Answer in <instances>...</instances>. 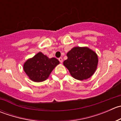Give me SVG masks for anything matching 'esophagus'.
<instances>
[{
	"instance_id": "1",
	"label": "esophagus",
	"mask_w": 121,
	"mask_h": 121,
	"mask_svg": "<svg viewBox=\"0 0 121 121\" xmlns=\"http://www.w3.org/2000/svg\"><path fill=\"white\" fill-rule=\"evenodd\" d=\"M58 60H59V61L61 63H63V58H62V57H60V58H58Z\"/></svg>"
}]
</instances>
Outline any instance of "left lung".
I'll return each instance as SVG.
<instances>
[{
	"label": "left lung",
	"instance_id": "obj_1",
	"mask_svg": "<svg viewBox=\"0 0 121 121\" xmlns=\"http://www.w3.org/2000/svg\"><path fill=\"white\" fill-rule=\"evenodd\" d=\"M67 56L68 58L63 64L77 80H84L91 77L97 69V55L87 47H74Z\"/></svg>",
	"mask_w": 121,
	"mask_h": 121
}]
</instances>
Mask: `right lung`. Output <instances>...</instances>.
Wrapping results in <instances>:
<instances>
[{
  "label": "right lung",
  "mask_w": 121,
  "mask_h": 121,
  "mask_svg": "<svg viewBox=\"0 0 121 121\" xmlns=\"http://www.w3.org/2000/svg\"><path fill=\"white\" fill-rule=\"evenodd\" d=\"M59 63L57 58H48L40 52L28 60L24 63L23 68L32 81L41 82L48 77L53 69Z\"/></svg>",
  "instance_id": "obj_1"
}]
</instances>
